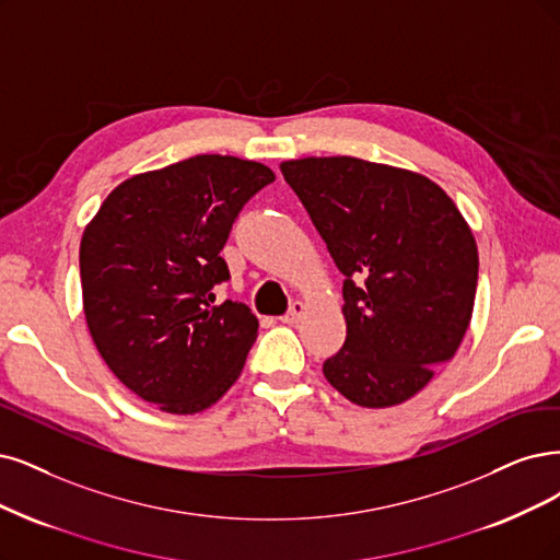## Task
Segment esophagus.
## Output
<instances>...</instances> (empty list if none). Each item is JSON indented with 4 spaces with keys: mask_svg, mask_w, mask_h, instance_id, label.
Listing matches in <instances>:
<instances>
[{
    "mask_svg": "<svg viewBox=\"0 0 560 560\" xmlns=\"http://www.w3.org/2000/svg\"><path fill=\"white\" fill-rule=\"evenodd\" d=\"M306 314V304L304 302H293V306H291V312H288L285 316H281V323H285V325H295V323H300L302 320V316Z\"/></svg>",
    "mask_w": 560,
    "mask_h": 560,
    "instance_id": "34e87169",
    "label": "esophagus"
}]
</instances>
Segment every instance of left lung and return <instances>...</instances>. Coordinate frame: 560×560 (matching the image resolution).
Masks as SVG:
<instances>
[{
    "instance_id": "obj_1",
    "label": "left lung",
    "mask_w": 560,
    "mask_h": 560,
    "mask_svg": "<svg viewBox=\"0 0 560 560\" xmlns=\"http://www.w3.org/2000/svg\"><path fill=\"white\" fill-rule=\"evenodd\" d=\"M343 281L346 341L327 383L364 408L416 397L452 360L478 288V244L436 182L355 156L283 161Z\"/></svg>"
}]
</instances>
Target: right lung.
Here are the masks:
<instances>
[{
  "mask_svg": "<svg viewBox=\"0 0 560 560\" xmlns=\"http://www.w3.org/2000/svg\"><path fill=\"white\" fill-rule=\"evenodd\" d=\"M275 173L198 154L124 179L80 240L82 308L103 362L136 397L173 416L217 404L242 374L258 318L217 300L219 256L244 202Z\"/></svg>",
  "mask_w": 560,
  "mask_h": 560,
  "instance_id": "add662e5",
  "label": "right lung"
}]
</instances>
